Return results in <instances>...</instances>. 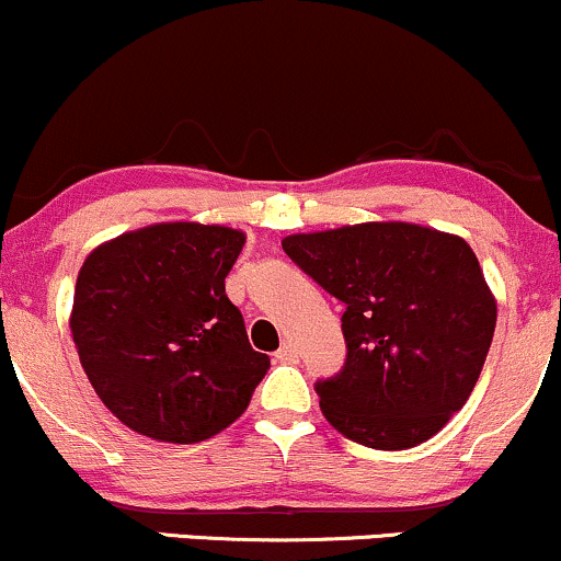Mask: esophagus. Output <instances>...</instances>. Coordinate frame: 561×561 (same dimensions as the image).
<instances>
[{
	"label": "esophagus",
	"mask_w": 561,
	"mask_h": 561,
	"mask_svg": "<svg viewBox=\"0 0 561 561\" xmlns=\"http://www.w3.org/2000/svg\"><path fill=\"white\" fill-rule=\"evenodd\" d=\"M275 362H296V346L291 341H283L278 352H275Z\"/></svg>",
	"instance_id": "1"
}]
</instances>
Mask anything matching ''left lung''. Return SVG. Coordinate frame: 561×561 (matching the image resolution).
I'll return each instance as SVG.
<instances>
[{
  "label": "left lung",
  "instance_id": "1",
  "mask_svg": "<svg viewBox=\"0 0 561 561\" xmlns=\"http://www.w3.org/2000/svg\"><path fill=\"white\" fill-rule=\"evenodd\" d=\"M344 301V373L320 380L341 436L380 451L423 444L465 407L496 328V296L470 243L417 222H357L283 239Z\"/></svg>",
  "mask_w": 561,
  "mask_h": 561
}]
</instances>
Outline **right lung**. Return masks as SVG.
Segmentation results:
<instances>
[{"instance_id": "obj_1", "label": "right lung", "mask_w": 561, "mask_h": 561, "mask_svg": "<svg viewBox=\"0 0 561 561\" xmlns=\"http://www.w3.org/2000/svg\"><path fill=\"white\" fill-rule=\"evenodd\" d=\"M243 241L226 226L157 222L85 256L70 333L96 397L130 431L196 444L252 401L270 359L226 296Z\"/></svg>"}]
</instances>
